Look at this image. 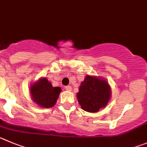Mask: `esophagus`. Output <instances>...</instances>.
Segmentation results:
<instances>
[{"label":"esophagus","mask_w":147,"mask_h":147,"mask_svg":"<svg viewBox=\"0 0 147 147\" xmlns=\"http://www.w3.org/2000/svg\"><path fill=\"white\" fill-rule=\"evenodd\" d=\"M65 89L67 90H68V91H70V90H72V87H71V86H66Z\"/></svg>","instance_id":"esophagus-1"}]
</instances>
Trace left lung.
Here are the masks:
<instances>
[{"label": "left lung", "mask_w": 147, "mask_h": 147, "mask_svg": "<svg viewBox=\"0 0 147 147\" xmlns=\"http://www.w3.org/2000/svg\"><path fill=\"white\" fill-rule=\"evenodd\" d=\"M111 94L110 86L104 78L87 75L80 83L77 98L83 110L93 113L107 105Z\"/></svg>", "instance_id": "obj_1"}]
</instances>
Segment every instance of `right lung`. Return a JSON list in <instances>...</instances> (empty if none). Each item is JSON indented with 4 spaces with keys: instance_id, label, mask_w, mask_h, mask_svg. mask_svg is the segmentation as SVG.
I'll return each instance as SVG.
<instances>
[{
    "instance_id": "right-lung-1",
    "label": "right lung",
    "mask_w": 147,
    "mask_h": 147,
    "mask_svg": "<svg viewBox=\"0 0 147 147\" xmlns=\"http://www.w3.org/2000/svg\"><path fill=\"white\" fill-rule=\"evenodd\" d=\"M61 91L60 87H53L46 78H40L30 86V92L33 102L42 108L53 107Z\"/></svg>"
}]
</instances>
